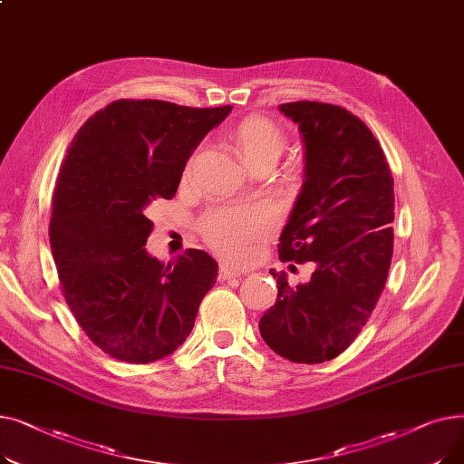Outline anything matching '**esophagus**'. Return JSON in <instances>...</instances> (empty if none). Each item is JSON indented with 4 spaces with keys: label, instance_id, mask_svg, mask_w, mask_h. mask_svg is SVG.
Segmentation results:
<instances>
[{
    "label": "esophagus",
    "instance_id": "obj_1",
    "mask_svg": "<svg viewBox=\"0 0 464 464\" xmlns=\"http://www.w3.org/2000/svg\"><path fill=\"white\" fill-rule=\"evenodd\" d=\"M238 276H240V271L233 269V266H229L227 263L219 265V280H231V278H238Z\"/></svg>",
    "mask_w": 464,
    "mask_h": 464
}]
</instances>
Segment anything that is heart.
Here are the masks:
<instances>
[{"mask_svg":"<svg viewBox=\"0 0 464 464\" xmlns=\"http://www.w3.org/2000/svg\"><path fill=\"white\" fill-rule=\"evenodd\" d=\"M231 140L248 167L263 158H278L284 149L282 130L265 116L240 120ZM271 226L269 210L257 205L210 208L199 218V233L207 245L229 261L248 259L252 246L271 231Z\"/></svg>","mask_w":464,"mask_h":464,"instance_id":"1","label":"heart"}]
</instances>
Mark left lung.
I'll use <instances>...</instances> for the list:
<instances>
[{"label":"left lung","instance_id":"obj_1","mask_svg":"<svg viewBox=\"0 0 464 464\" xmlns=\"http://www.w3.org/2000/svg\"><path fill=\"white\" fill-rule=\"evenodd\" d=\"M280 111L303 133L306 180L278 254L284 263L312 261L315 271L295 287L271 271L278 297L261 315L259 333L278 355L314 364L353 343L385 287L393 257V177L372 131L344 107L294 102Z\"/></svg>","mask_w":464,"mask_h":464}]
</instances>
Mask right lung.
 Returning a JSON list of instances; mask_svg holds the SVG:
<instances>
[{
	"mask_svg": "<svg viewBox=\"0 0 464 464\" xmlns=\"http://www.w3.org/2000/svg\"><path fill=\"white\" fill-rule=\"evenodd\" d=\"M229 112L116 100L69 146L53 195V257L77 324L118 361L173 353L216 284L218 265L203 250L188 248L169 265L146 254L154 229L146 210L175 198L191 152Z\"/></svg>",
	"mask_w": 464,
	"mask_h": 464,
	"instance_id": "obj_1",
	"label": "right lung"
}]
</instances>
